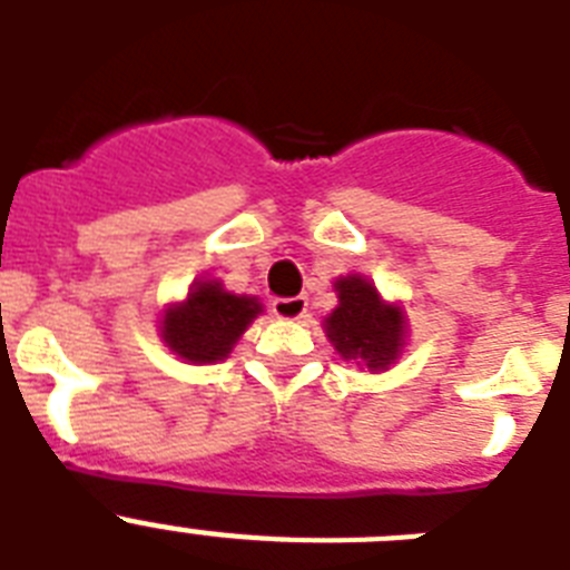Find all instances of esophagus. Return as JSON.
Wrapping results in <instances>:
<instances>
[{
  "mask_svg": "<svg viewBox=\"0 0 570 570\" xmlns=\"http://www.w3.org/2000/svg\"><path fill=\"white\" fill-rule=\"evenodd\" d=\"M271 311H274L279 320H302L305 311H308V299L305 296H276L271 302Z\"/></svg>",
  "mask_w": 570,
  "mask_h": 570,
  "instance_id": "1",
  "label": "esophagus"
}]
</instances>
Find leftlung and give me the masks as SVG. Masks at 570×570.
I'll list each match as a JSON object with an SVG mask.
<instances>
[{
  "label": "left lung",
  "mask_w": 570,
  "mask_h": 570,
  "mask_svg": "<svg viewBox=\"0 0 570 570\" xmlns=\"http://www.w3.org/2000/svg\"><path fill=\"white\" fill-rule=\"evenodd\" d=\"M340 305L325 320V331L345 360H362L367 371H385L405 345L402 311L385 305L376 288L362 276L351 274L336 279Z\"/></svg>",
  "instance_id": "obj_1"
}]
</instances>
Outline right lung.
Listing matches in <instances>:
<instances>
[{"label":"right lung","mask_w":570,"mask_h":570,"mask_svg":"<svg viewBox=\"0 0 570 570\" xmlns=\"http://www.w3.org/2000/svg\"><path fill=\"white\" fill-rule=\"evenodd\" d=\"M262 311L254 296L223 291L219 282H196L183 305L165 311L163 340L188 362H216L230 354L234 342Z\"/></svg>","instance_id":"1"}]
</instances>
